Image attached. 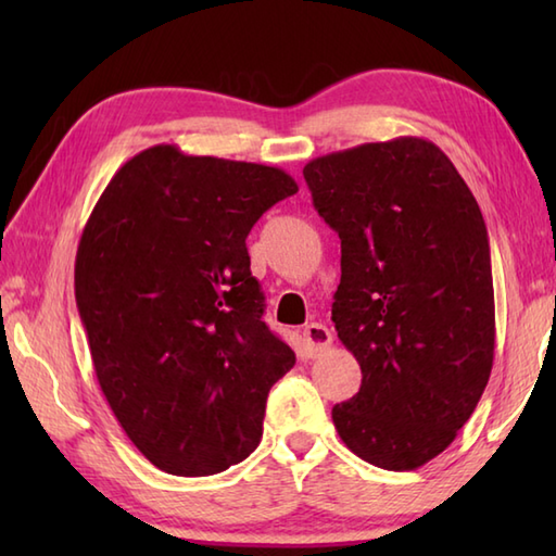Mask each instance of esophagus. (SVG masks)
I'll return each instance as SVG.
<instances>
[{
  "label": "esophagus",
  "instance_id": "obj_1",
  "mask_svg": "<svg viewBox=\"0 0 556 556\" xmlns=\"http://www.w3.org/2000/svg\"><path fill=\"white\" fill-rule=\"evenodd\" d=\"M303 344H305V356L317 358L332 344V332L323 323H311L303 327Z\"/></svg>",
  "mask_w": 556,
  "mask_h": 556
}]
</instances>
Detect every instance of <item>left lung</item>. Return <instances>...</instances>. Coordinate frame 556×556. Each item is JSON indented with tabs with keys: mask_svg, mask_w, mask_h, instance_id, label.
I'll return each mask as SVG.
<instances>
[{
	"mask_svg": "<svg viewBox=\"0 0 556 556\" xmlns=\"http://www.w3.org/2000/svg\"><path fill=\"white\" fill-rule=\"evenodd\" d=\"M313 205L341 239L332 323L363 380L332 408L353 454L416 470L476 410L494 361L490 241L444 152L401 136L303 167Z\"/></svg>",
	"mask_w": 556,
	"mask_h": 556,
	"instance_id": "left-lung-1",
	"label": "left lung"
}]
</instances>
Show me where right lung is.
<instances>
[{
	"label": "right lung",
	"instance_id": "1",
	"mask_svg": "<svg viewBox=\"0 0 556 556\" xmlns=\"http://www.w3.org/2000/svg\"><path fill=\"white\" fill-rule=\"evenodd\" d=\"M299 191L285 169L155 146L92 207L76 305L104 399L164 473H222L255 452L296 356L263 323L245 236Z\"/></svg>",
	"mask_w": 556,
	"mask_h": 556
}]
</instances>
